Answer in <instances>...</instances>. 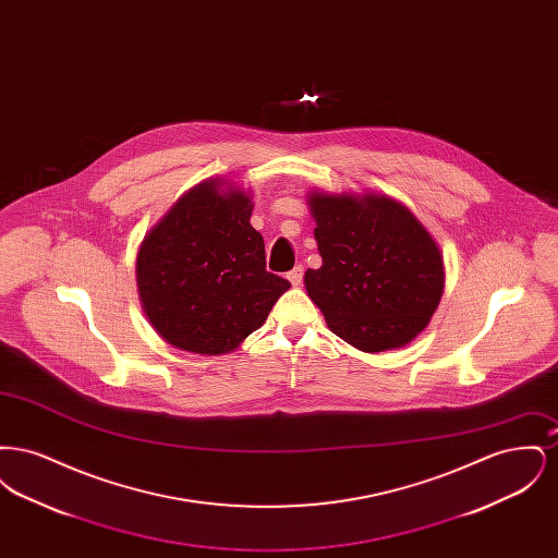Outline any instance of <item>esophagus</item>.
<instances>
[{
  "label": "esophagus",
  "instance_id": "esophagus-1",
  "mask_svg": "<svg viewBox=\"0 0 558 558\" xmlns=\"http://www.w3.org/2000/svg\"><path fill=\"white\" fill-rule=\"evenodd\" d=\"M303 274H305V267L296 266L292 267L291 271L287 274V278L291 280L292 287H299L303 282Z\"/></svg>",
  "mask_w": 558,
  "mask_h": 558
}]
</instances>
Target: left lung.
Masks as SVG:
<instances>
[{
    "label": "left lung",
    "mask_w": 558,
    "mask_h": 558,
    "mask_svg": "<svg viewBox=\"0 0 558 558\" xmlns=\"http://www.w3.org/2000/svg\"><path fill=\"white\" fill-rule=\"evenodd\" d=\"M319 269L305 289L328 328L362 351L410 343L435 314L444 262L418 219L389 196L312 194Z\"/></svg>",
    "instance_id": "obj_1"
}]
</instances>
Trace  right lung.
<instances>
[{
	"label": "right lung",
	"instance_id": "right-lung-1",
	"mask_svg": "<svg viewBox=\"0 0 558 558\" xmlns=\"http://www.w3.org/2000/svg\"><path fill=\"white\" fill-rule=\"evenodd\" d=\"M251 198L219 182L184 194L144 239L137 291L169 345L217 355L264 326L291 282L267 271L264 236L248 223Z\"/></svg>",
	"mask_w": 558,
	"mask_h": 558
}]
</instances>
